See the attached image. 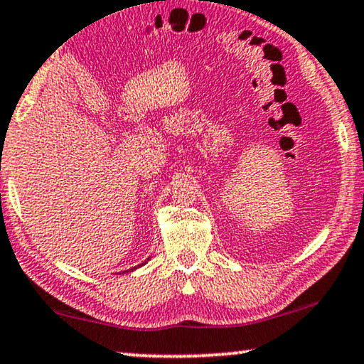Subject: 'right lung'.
Listing matches in <instances>:
<instances>
[{"instance_id":"right-lung-1","label":"right lung","mask_w":364,"mask_h":364,"mask_svg":"<svg viewBox=\"0 0 364 364\" xmlns=\"http://www.w3.org/2000/svg\"><path fill=\"white\" fill-rule=\"evenodd\" d=\"M144 264H146V262H144ZM144 264H141V265H144ZM134 269H137V267H134ZM134 269H131V270H134ZM127 272H129V270H127Z\"/></svg>"}]
</instances>
